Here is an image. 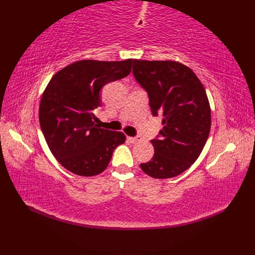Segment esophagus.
Listing matches in <instances>:
<instances>
[{"label": "esophagus", "instance_id": "obj_1", "mask_svg": "<svg viewBox=\"0 0 255 255\" xmlns=\"http://www.w3.org/2000/svg\"><path fill=\"white\" fill-rule=\"evenodd\" d=\"M128 140L131 143H137V142L140 141V138H138V137H128Z\"/></svg>", "mask_w": 255, "mask_h": 255}]
</instances>
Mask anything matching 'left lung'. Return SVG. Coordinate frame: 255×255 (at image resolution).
Masks as SVG:
<instances>
[{
  "label": "left lung",
  "instance_id": "1",
  "mask_svg": "<svg viewBox=\"0 0 255 255\" xmlns=\"http://www.w3.org/2000/svg\"><path fill=\"white\" fill-rule=\"evenodd\" d=\"M132 73L147 91L153 116L163 128L151 140L154 155L140 167L153 178L175 177L197 160L210 131V105L204 85L176 61L133 60Z\"/></svg>",
  "mask_w": 255,
  "mask_h": 255
}]
</instances>
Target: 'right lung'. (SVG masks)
I'll return each instance as SVG.
<instances>
[{"mask_svg":"<svg viewBox=\"0 0 255 255\" xmlns=\"http://www.w3.org/2000/svg\"><path fill=\"white\" fill-rule=\"evenodd\" d=\"M131 63L132 59L80 60L58 71L46 86L39 105L41 130L53 156L73 174H100L126 140L121 131L97 127L94 111L101 106V89L127 77Z\"/></svg>","mask_w":255,"mask_h":255,"instance_id":"1","label":"right lung"}]
</instances>
